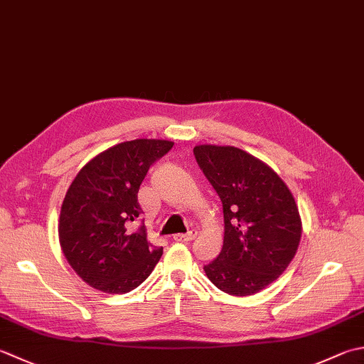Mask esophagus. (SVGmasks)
I'll return each instance as SVG.
<instances>
[{
	"label": "esophagus",
	"mask_w": 364,
	"mask_h": 364,
	"mask_svg": "<svg viewBox=\"0 0 364 364\" xmlns=\"http://www.w3.org/2000/svg\"><path fill=\"white\" fill-rule=\"evenodd\" d=\"M197 237V230H189L186 233H178L173 237L175 241H192Z\"/></svg>",
	"instance_id": "obj_1"
}]
</instances>
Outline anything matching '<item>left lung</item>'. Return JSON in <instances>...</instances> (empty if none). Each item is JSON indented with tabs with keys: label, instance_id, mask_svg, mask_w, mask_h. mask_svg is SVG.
<instances>
[{
	"label": "left lung",
	"instance_id": "left-lung-1",
	"mask_svg": "<svg viewBox=\"0 0 364 364\" xmlns=\"http://www.w3.org/2000/svg\"><path fill=\"white\" fill-rule=\"evenodd\" d=\"M194 156L224 210L223 251L205 273L229 295L257 294L296 254L301 218L295 198L272 167L243 149L197 145Z\"/></svg>",
	"mask_w": 364,
	"mask_h": 364
}]
</instances>
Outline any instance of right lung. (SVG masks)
<instances>
[{
  "instance_id": "1",
  "label": "right lung",
  "mask_w": 364,
  "mask_h": 364,
  "mask_svg": "<svg viewBox=\"0 0 364 364\" xmlns=\"http://www.w3.org/2000/svg\"><path fill=\"white\" fill-rule=\"evenodd\" d=\"M173 141L137 139L99 153L74 178L60 213L58 237L74 272L105 294H126L151 274L162 255L141 224L140 184Z\"/></svg>"
}]
</instances>
